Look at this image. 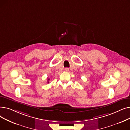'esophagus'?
I'll return each mask as SVG.
<instances>
[{
	"instance_id": "obj_1",
	"label": "esophagus",
	"mask_w": 130,
	"mask_h": 130,
	"mask_svg": "<svg viewBox=\"0 0 130 130\" xmlns=\"http://www.w3.org/2000/svg\"><path fill=\"white\" fill-rule=\"evenodd\" d=\"M65 71L69 72V70H70V69H69V68H65Z\"/></svg>"
}]
</instances>
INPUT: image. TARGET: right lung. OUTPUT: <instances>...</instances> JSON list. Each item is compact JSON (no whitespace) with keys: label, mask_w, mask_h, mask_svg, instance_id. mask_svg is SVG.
<instances>
[{"label":"right lung","mask_w":130,"mask_h":130,"mask_svg":"<svg viewBox=\"0 0 130 130\" xmlns=\"http://www.w3.org/2000/svg\"><path fill=\"white\" fill-rule=\"evenodd\" d=\"M49 80H50V78H48V80H47V81H48V83H49Z\"/></svg>","instance_id":"add662e5"}]
</instances>
